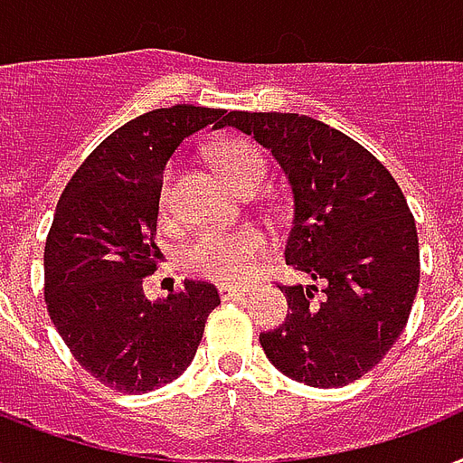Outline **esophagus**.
Instances as JSON below:
<instances>
[{"mask_svg": "<svg viewBox=\"0 0 463 463\" xmlns=\"http://www.w3.org/2000/svg\"><path fill=\"white\" fill-rule=\"evenodd\" d=\"M217 292H220L222 299H232V297H239L246 292V288H241V285H220L217 288Z\"/></svg>", "mask_w": 463, "mask_h": 463, "instance_id": "esophagus-1", "label": "esophagus"}]
</instances>
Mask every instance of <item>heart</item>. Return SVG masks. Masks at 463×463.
<instances>
[{"label":"heart","instance_id":"heart-1","mask_svg":"<svg viewBox=\"0 0 463 463\" xmlns=\"http://www.w3.org/2000/svg\"><path fill=\"white\" fill-rule=\"evenodd\" d=\"M217 166L232 185L239 191L260 188L268 164L263 152L250 142L232 139L217 146ZM171 193V178L166 175L161 188V203L166 205ZM265 249L263 234L253 227H239L232 232H200L183 250L185 270L214 282H236L253 268L258 253Z\"/></svg>","mask_w":463,"mask_h":463}]
</instances>
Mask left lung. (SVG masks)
Returning a JSON list of instances; mask_svg holds the SVG:
<instances>
[{
	"mask_svg": "<svg viewBox=\"0 0 463 463\" xmlns=\"http://www.w3.org/2000/svg\"><path fill=\"white\" fill-rule=\"evenodd\" d=\"M224 125L253 135L288 175L295 220L285 260L314 280L280 288L292 311L260 345L295 382L350 384L392 350L420 282L399 183L360 142L309 116L232 110Z\"/></svg>",
	"mask_w": 463,
	"mask_h": 463,
	"instance_id": "1",
	"label": "left lung"
}]
</instances>
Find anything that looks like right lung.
I'll list each match as a JSON object with an SVG mask.
<instances>
[{
  "mask_svg": "<svg viewBox=\"0 0 463 463\" xmlns=\"http://www.w3.org/2000/svg\"><path fill=\"white\" fill-rule=\"evenodd\" d=\"M227 110L171 106L149 110L103 139L71 175L45 241V304L74 360L123 393L174 382L198 350L214 285L183 282L149 302L142 278L156 268L166 161L193 132L224 128Z\"/></svg>",
  "mask_w": 463,
  "mask_h": 463,
  "instance_id": "obj_1",
  "label": "right lung"
}]
</instances>
